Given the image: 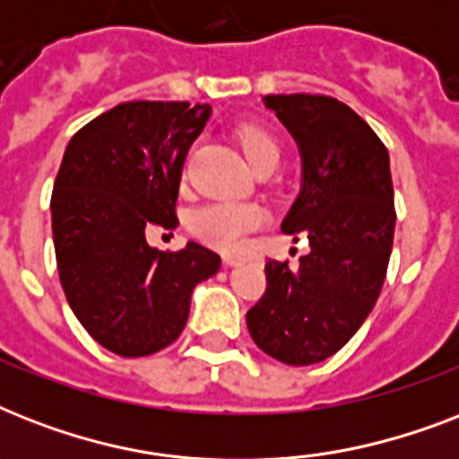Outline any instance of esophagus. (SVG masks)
<instances>
[{"label":"esophagus","instance_id":"esophagus-1","mask_svg":"<svg viewBox=\"0 0 459 459\" xmlns=\"http://www.w3.org/2000/svg\"><path fill=\"white\" fill-rule=\"evenodd\" d=\"M223 264H229V266L238 264V255H223Z\"/></svg>","mask_w":459,"mask_h":459}]
</instances>
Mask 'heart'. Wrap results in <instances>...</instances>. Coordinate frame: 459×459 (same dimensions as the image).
I'll list each match as a JSON object with an SVG mask.
<instances>
[{"mask_svg": "<svg viewBox=\"0 0 459 459\" xmlns=\"http://www.w3.org/2000/svg\"><path fill=\"white\" fill-rule=\"evenodd\" d=\"M236 140L255 169L279 164V140H276V135L272 131H266L264 126H238ZM262 221H264V212L257 204L219 200L195 209L190 219H187V229L202 243L212 245L216 250L233 252L243 245L245 236L250 230L262 226Z\"/></svg>", "mask_w": 459, "mask_h": 459, "instance_id": "b5f03b06", "label": "heart"}]
</instances>
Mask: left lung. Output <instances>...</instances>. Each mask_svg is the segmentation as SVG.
I'll use <instances>...</instances> for the list:
<instances>
[{
    "mask_svg": "<svg viewBox=\"0 0 459 459\" xmlns=\"http://www.w3.org/2000/svg\"><path fill=\"white\" fill-rule=\"evenodd\" d=\"M298 140L302 190L281 230L305 238L300 264L269 259L266 290L247 312L266 355L305 367L357 333L385 281L395 204L388 150L362 117L326 95H266Z\"/></svg>",
    "mask_w": 459,
    "mask_h": 459,
    "instance_id": "1",
    "label": "left lung"
}]
</instances>
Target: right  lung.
<instances>
[{
  "instance_id": "obj_1",
  "label": "right lung",
  "mask_w": 459,
  "mask_h": 459,
  "mask_svg": "<svg viewBox=\"0 0 459 459\" xmlns=\"http://www.w3.org/2000/svg\"><path fill=\"white\" fill-rule=\"evenodd\" d=\"M209 104L124 102L68 143L52 193V236L66 300L111 352L145 357L186 328L190 295L219 272L200 243L161 252L150 229H176L187 150Z\"/></svg>"
}]
</instances>
